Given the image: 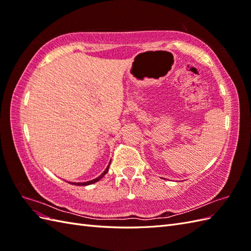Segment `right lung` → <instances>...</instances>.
<instances>
[{
	"instance_id": "add662e5",
	"label": "right lung",
	"mask_w": 251,
	"mask_h": 251,
	"mask_svg": "<svg viewBox=\"0 0 251 251\" xmlns=\"http://www.w3.org/2000/svg\"><path fill=\"white\" fill-rule=\"evenodd\" d=\"M109 166H110V164L108 165V167H107V169L106 170H104L100 176H99L98 177H96L95 179H92V180H89V182H84V183H72V184H75V185H78V186H86V185H91V184H94V183H96V182H98L99 179H101L103 176H104V174H106L107 172H108V170H109ZM69 184H71V182H69Z\"/></svg>"
}]
</instances>
